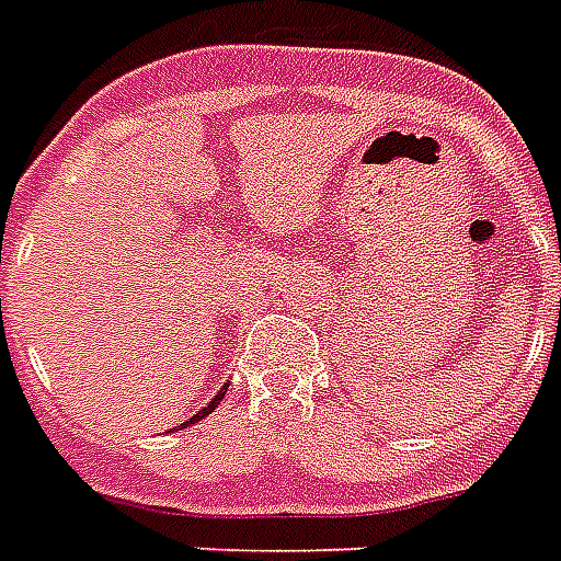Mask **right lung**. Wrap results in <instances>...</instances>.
<instances>
[{"label": "right lung", "instance_id": "obj_1", "mask_svg": "<svg viewBox=\"0 0 561 561\" xmlns=\"http://www.w3.org/2000/svg\"><path fill=\"white\" fill-rule=\"evenodd\" d=\"M227 387H229V383H224V390H218V396H215V399H211L209 404H206V408L201 410V413H194V416L188 419V422H183V425H180V427H188V425H194V422H201L203 416H209L211 410H215L220 404V399H224V392H227ZM180 427H178V431H180Z\"/></svg>", "mask_w": 561, "mask_h": 561}]
</instances>
